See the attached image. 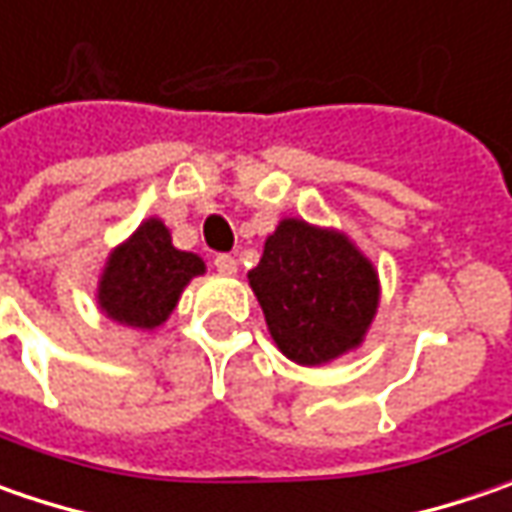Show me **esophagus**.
<instances>
[{
    "label": "esophagus",
    "instance_id": "34e87169",
    "mask_svg": "<svg viewBox=\"0 0 512 512\" xmlns=\"http://www.w3.org/2000/svg\"><path fill=\"white\" fill-rule=\"evenodd\" d=\"M213 267H216L222 276H236V270H239L236 259H233V256H227V253H219V256L213 259Z\"/></svg>",
    "mask_w": 512,
    "mask_h": 512
}]
</instances>
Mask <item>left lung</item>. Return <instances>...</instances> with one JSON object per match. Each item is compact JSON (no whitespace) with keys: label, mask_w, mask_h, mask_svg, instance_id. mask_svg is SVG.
Here are the masks:
<instances>
[{"label":"left lung","mask_w":512,"mask_h":512,"mask_svg":"<svg viewBox=\"0 0 512 512\" xmlns=\"http://www.w3.org/2000/svg\"><path fill=\"white\" fill-rule=\"evenodd\" d=\"M247 282L270 339L302 367H319L362 347L382 302L379 270L359 245L344 230L296 216L282 219L267 236Z\"/></svg>","instance_id":"left-lung-1"}]
</instances>
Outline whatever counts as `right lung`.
Instances as JSON below:
<instances>
[{"label": "right lung", "mask_w": 512, "mask_h": 512, "mask_svg": "<svg viewBox=\"0 0 512 512\" xmlns=\"http://www.w3.org/2000/svg\"><path fill=\"white\" fill-rule=\"evenodd\" d=\"M205 259L173 247L168 225L150 216L113 247L96 285V305L116 325L156 330L170 319Z\"/></svg>", "instance_id": "right-lung-1"}]
</instances>
